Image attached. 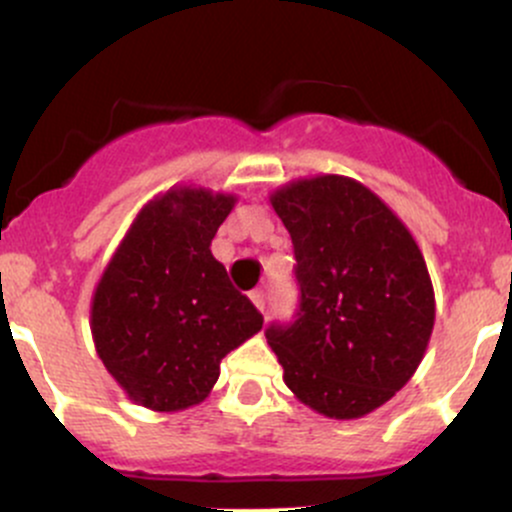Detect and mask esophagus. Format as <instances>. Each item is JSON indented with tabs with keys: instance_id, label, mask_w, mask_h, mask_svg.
<instances>
[{
	"instance_id": "esophagus-1",
	"label": "esophagus",
	"mask_w": 512,
	"mask_h": 512,
	"mask_svg": "<svg viewBox=\"0 0 512 512\" xmlns=\"http://www.w3.org/2000/svg\"><path fill=\"white\" fill-rule=\"evenodd\" d=\"M250 301L255 303L257 311L265 313V291H252V294H250Z\"/></svg>"
}]
</instances>
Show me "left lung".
<instances>
[{
  "mask_svg": "<svg viewBox=\"0 0 512 512\" xmlns=\"http://www.w3.org/2000/svg\"><path fill=\"white\" fill-rule=\"evenodd\" d=\"M289 230L301 303L267 342L291 393L325 418L355 420L396 396L435 325L428 265L406 223L342 174L294 179L269 194Z\"/></svg>",
  "mask_w": 512,
  "mask_h": 512,
  "instance_id": "8db88e82",
  "label": "left lung"
}]
</instances>
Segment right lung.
<instances>
[{"instance_id":"obj_1","label":"right lung","mask_w":512,"mask_h":512,"mask_svg":"<svg viewBox=\"0 0 512 512\" xmlns=\"http://www.w3.org/2000/svg\"><path fill=\"white\" fill-rule=\"evenodd\" d=\"M238 196L172 187L138 211L92 296V338L106 372L138 406L187 411L209 396L221 359L262 316L211 255Z\"/></svg>"}]
</instances>
